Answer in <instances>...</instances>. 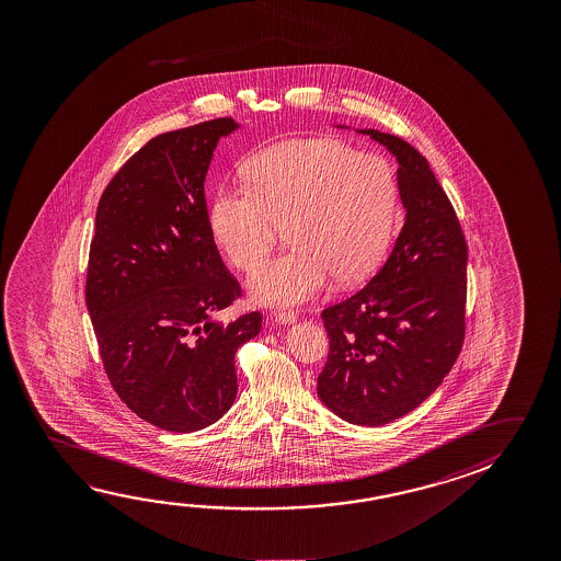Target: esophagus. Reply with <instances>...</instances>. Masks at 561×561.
Listing matches in <instances>:
<instances>
[{
  "instance_id": "34e87169",
  "label": "esophagus",
  "mask_w": 561,
  "mask_h": 561,
  "mask_svg": "<svg viewBox=\"0 0 561 561\" xmlns=\"http://www.w3.org/2000/svg\"><path fill=\"white\" fill-rule=\"evenodd\" d=\"M274 319H276L277 322H282V324H294V322L297 321V312L277 309V311H274Z\"/></svg>"
}]
</instances>
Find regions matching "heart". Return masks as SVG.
<instances>
[{"label":"heart","instance_id":"b5f03b06","mask_svg":"<svg viewBox=\"0 0 561 561\" xmlns=\"http://www.w3.org/2000/svg\"><path fill=\"white\" fill-rule=\"evenodd\" d=\"M247 174L250 184H222L215 193L211 229L230 262L254 272L287 225L291 250L250 279L260 304H305L332 276L356 284L381 262L397 207L386 158L334 138H291L256 152Z\"/></svg>","mask_w":561,"mask_h":561}]
</instances>
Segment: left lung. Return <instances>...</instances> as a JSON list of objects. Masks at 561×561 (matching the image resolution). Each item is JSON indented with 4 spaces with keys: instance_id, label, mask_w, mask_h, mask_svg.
I'll use <instances>...</instances> for the list:
<instances>
[{
    "instance_id": "obj_1",
    "label": "left lung",
    "mask_w": 561,
    "mask_h": 561,
    "mask_svg": "<svg viewBox=\"0 0 561 561\" xmlns=\"http://www.w3.org/2000/svg\"><path fill=\"white\" fill-rule=\"evenodd\" d=\"M399 160L403 230L359 291L321 312L329 358L317 379L340 419L381 426L436 391L466 339L468 242L428 160L403 138L364 130Z\"/></svg>"
}]
</instances>
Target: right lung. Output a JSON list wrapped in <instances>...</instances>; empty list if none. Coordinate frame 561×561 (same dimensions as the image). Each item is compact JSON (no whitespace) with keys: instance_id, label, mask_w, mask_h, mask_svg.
Masks as SVG:
<instances>
[{"instance_id":"obj_1","label":"right lung","mask_w":561,"mask_h":561,"mask_svg":"<svg viewBox=\"0 0 561 561\" xmlns=\"http://www.w3.org/2000/svg\"><path fill=\"white\" fill-rule=\"evenodd\" d=\"M234 129L221 117L148 140L95 213L85 305L103 369L121 401L164 431H202L229 411L234 354L262 327L257 311L211 319L242 297L205 202L213 150Z\"/></svg>"}]
</instances>
